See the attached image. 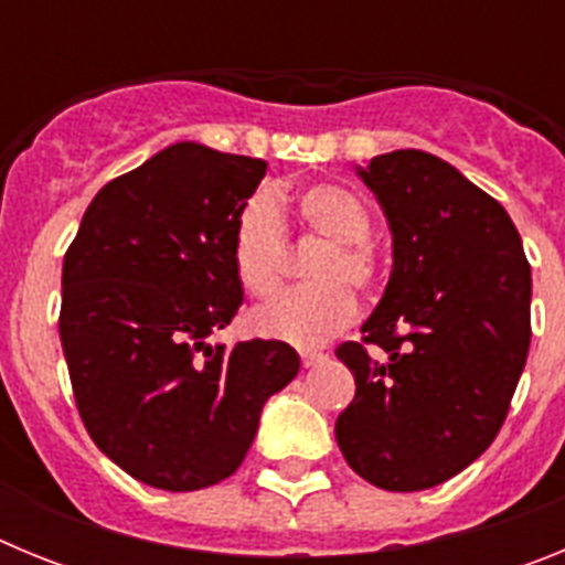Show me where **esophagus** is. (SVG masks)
I'll use <instances>...</instances> for the list:
<instances>
[{"mask_svg":"<svg viewBox=\"0 0 565 565\" xmlns=\"http://www.w3.org/2000/svg\"><path fill=\"white\" fill-rule=\"evenodd\" d=\"M302 356V367H317V364L326 362V353H319V351H302L299 353Z\"/></svg>","mask_w":565,"mask_h":565,"instance_id":"34e87169","label":"esophagus"}]
</instances>
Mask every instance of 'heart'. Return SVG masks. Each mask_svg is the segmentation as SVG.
Instances as JSON below:
<instances>
[{
    "mask_svg": "<svg viewBox=\"0 0 565 565\" xmlns=\"http://www.w3.org/2000/svg\"><path fill=\"white\" fill-rule=\"evenodd\" d=\"M291 212L306 232L326 237V248L308 266L313 286L277 297L252 313L254 333L297 348H317L337 337L356 313V297L348 288H371L379 263L367 234L371 206L342 183H311L299 189ZM282 198L259 192L243 203L232 228V268L239 288L254 299H266L282 282Z\"/></svg>",
    "mask_w": 565,
    "mask_h": 565,
    "instance_id": "obj_1",
    "label": "heart"
}]
</instances>
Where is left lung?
<instances>
[{
    "mask_svg": "<svg viewBox=\"0 0 565 565\" xmlns=\"http://www.w3.org/2000/svg\"><path fill=\"white\" fill-rule=\"evenodd\" d=\"M393 237V268L364 344L337 356L356 379L337 444L379 489L444 483L495 441L529 353L532 271L507 209L456 167L396 149L356 167Z\"/></svg>",
    "mask_w": 565,
    "mask_h": 565,
    "instance_id": "1",
    "label": "left lung"
}]
</instances>
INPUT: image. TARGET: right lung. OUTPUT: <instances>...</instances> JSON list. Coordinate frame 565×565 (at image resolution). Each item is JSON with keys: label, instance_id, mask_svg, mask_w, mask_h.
Masks as SVG:
<instances>
[{"label": "right lung", "instance_id": "obj_1", "mask_svg": "<svg viewBox=\"0 0 565 565\" xmlns=\"http://www.w3.org/2000/svg\"><path fill=\"white\" fill-rule=\"evenodd\" d=\"M268 163L172 143L93 198L62 268V337L98 450L169 492L243 463L268 398L297 376L277 339L209 337L243 306L232 228Z\"/></svg>", "mask_w": 565, "mask_h": 565}]
</instances>
